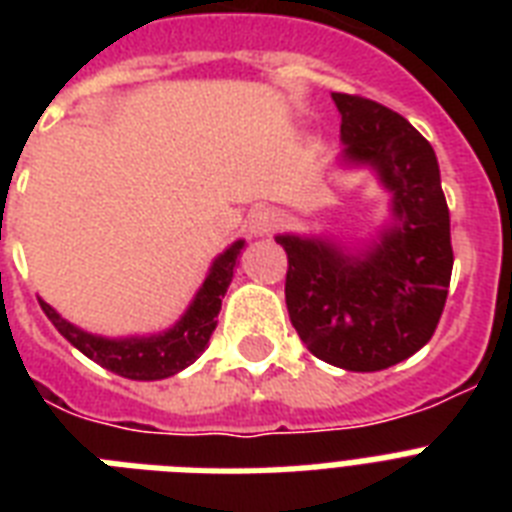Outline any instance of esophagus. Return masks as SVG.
Wrapping results in <instances>:
<instances>
[{
	"mask_svg": "<svg viewBox=\"0 0 512 512\" xmlns=\"http://www.w3.org/2000/svg\"><path fill=\"white\" fill-rule=\"evenodd\" d=\"M249 231L255 233V236H268V233L279 225V215L271 212V209H255L247 220Z\"/></svg>",
	"mask_w": 512,
	"mask_h": 512,
	"instance_id": "obj_1",
	"label": "esophagus"
}]
</instances>
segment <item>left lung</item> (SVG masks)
Masks as SVG:
<instances>
[{
	"mask_svg": "<svg viewBox=\"0 0 512 512\" xmlns=\"http://www.w3.org/2000/svg\"><path fill=\"white\" fill-rule=\"evenodd\" d=\"M345 159L372 164L393 191L398 225L361 255L321 239L276 236L287 252V308L313 356L348 372H380L433 337L452 279L449 207L428 140L377 100L332 95Z\"/></svg>",
	"mask_w": 512,
	"mask_h": 512,
	"instance_id": "1",
	"label": "left lung"
}]
</instances>
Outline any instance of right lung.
I'll return each mask as SVG.
<instances>
[{
	"label": "right lung",
	"instance_id": "add662e5",
	"mask_svg": "<svg viewBox=\"0 0 512 512\" xmlns=\"http://www.w3.org/2000/svg\"><path fill=\"white\" fill-rule=\"evenodd\" d=\"M244 241H236L231 249H225L217 257L212 271L201 284L199 295L185 311V316L177 321L170 332L156 337H130V340H106V337L87 335L66 319H60L50 305L39 300L44 316L55 324L60 335L66 337L74 348H79L95 364L106 366L108 372L127 377V380H164L172 377L204 353L209 337L217 327V313L228 284L233 279V268L239 260Z\"/></svg>",
	"mask_w": 512,
	"mask_h": 512
}]
</instances>
